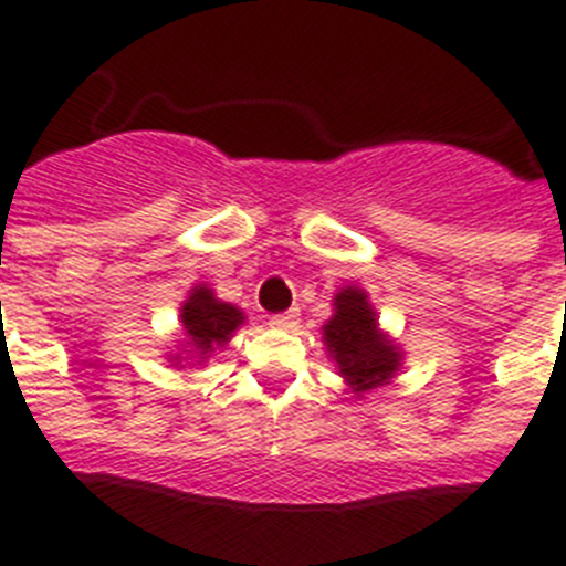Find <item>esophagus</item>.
<instances>
[{"label": "esophagus", "instance_id": "obj_1", "mask_svg": "<svg viewBox=\"0 0 566 566\" xmlns=\"http://www.w3.org/2000/svg\"><path fill=\"white\" fill-rule=\"evenodd\" d=\"M270 324L279 327V331H293L298 324V313L296 311H287V313H276V316H270Z\"/></svg>", "mask_w": 566, "mask_h": 566}]
</instances>
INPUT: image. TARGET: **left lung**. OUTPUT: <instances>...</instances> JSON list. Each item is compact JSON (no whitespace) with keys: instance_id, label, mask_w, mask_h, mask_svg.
<instances>
[{"instance_id":"8db88e82","label":"left lung","mask_w":566,"mask_h":566,"mask_svg":"<svg viewBox=\"0 0 566 566\" xmlns=\"http://www.w3.org/2000/svg\"><path fill=\"white\" fill-rule=\"evenodd\" d=\"M324 344L336 358L338 373L356 396L387 385L401 367V350L387 333L378 331L376 311L367 293L344 287L333 298V316L324 324Z\"/></svg>"}]
</instances>
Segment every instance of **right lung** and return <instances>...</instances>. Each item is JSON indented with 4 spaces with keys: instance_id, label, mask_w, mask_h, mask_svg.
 <instances>
[{
    "instance_id": "1",
    "label": "right lung",
    "mask_w": 566,
    "mask_h": 566,
    "mask_svg": "<svg viewBox=\"0 0 566 566\" xmlns=\"http://www.w3.org/2000/svg\"><path fill=\"white\" fill-rule=\"evenodd\" d=\"M242 322L244 313L233 304L219 302L213 290L205 287V284L190 290L188 302L181 304V327H185V338H188L185 344L199 358H208L216 347H224ZM174 361L179 365L181 356H174Z\"/></svg>"
}]
</instances>
